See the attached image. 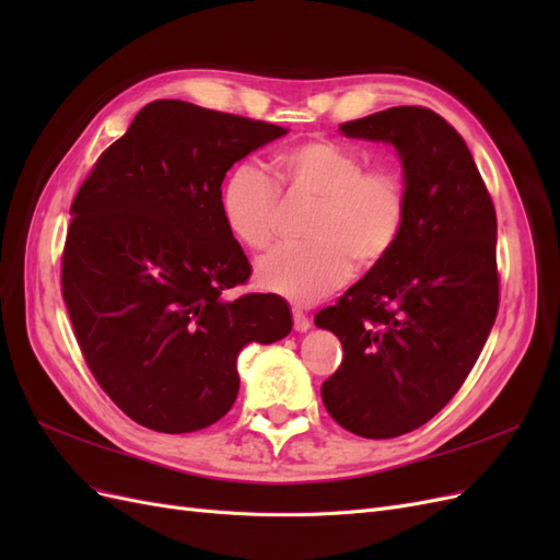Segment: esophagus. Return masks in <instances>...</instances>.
<instances>
[{"label":"esophagus","instance_id":"obj_1","mask_svg":"<svg viewBox=\"0 0 560 560\" xmlns=\"http://www.w3.org/2000/svg\"><path fill=\"white\" fill-rule=\"evenodd\" d=\"M294 329H296V331H301V334L311 329V319H308V315H306V313L294 311Z\"/></svg>","mask_w":560,"mask_h":560}]
</instances>
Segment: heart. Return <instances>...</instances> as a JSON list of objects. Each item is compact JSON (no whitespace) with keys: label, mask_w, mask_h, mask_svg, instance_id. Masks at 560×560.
I'll use <instances>...</instances> for the list:
<instances>
[{"label":"heart","mask_w":560,"mask_h":560,"mask_svg":"<svg viewBox=\"0 0 560 560\" xmlns=\"http://www.w3.org/2000/svg\"><path fill=\"white\" fill-rule=\"evenodd\" d=\"M292 198L315 200L303 245H280L257 264L264 290L311 303L341 287L352 261L369 270L389 257L406 222V189L389 167H366L364 156L331 140L294 144L280 156ZM280 191L259 165L229 173L219 210L243 247L266 249L276 238Z\"/></svg>","instance_id":"heart-1"}]
</instances>
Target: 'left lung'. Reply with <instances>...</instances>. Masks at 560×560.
Listing matches in <instances>:
<instances>
[{"mask_svg": "<svg viewBox=\"0 0 560 560\" xmlns=\"http://www.w3.org/2000/svg\"><path fill=\"white\" fill-rule=\"evenodd\" d=\"M397 149L406 222L389 257L315 315L343 346L322 383L338 425L393 439L436 416L460 389L500 303L498 219L465 140L428 107H389L341 126Z\"/></svg>", "mask_w": 560, "mask_h": 560, "instance_id": "left-lung-1", "label": "left lung"}]
</instances>
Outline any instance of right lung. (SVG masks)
<instances>
[{
    "label": "right lung",
    "mask_w": 560,
    "mask_h": 560,
    "mask_svg": "<svg viewBox=\"0 0 560 560\" xmlns=\"http://www.w3.org/2000/svg\"><path fill=\"white\" fill-rule=\"evenodd\" d=\"M287 128L156 100L72 200L62 299L95 381L140 425L184 434L238 397V354L292 331L278 294L224 299L252 266L219 196L229 167Z\"/></svg>",
    "instance_id": "1"
}]
</instances>
